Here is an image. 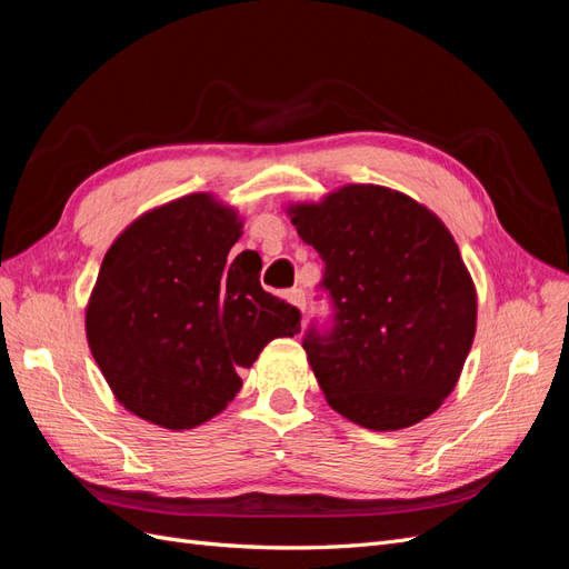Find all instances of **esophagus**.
<instances>
[{"mask_svg": "<svg viewBox=\"0 0 569 569\" xmlns=\"http://www.w3.org/2000/svg\"><path fill=\"white\" fill-rule=\"evenodd\" d=\"M284 299L291 303V306H297L299 308V311L303 313L306 311V295H303V291L301 289H289V291H284Z\"/></svg>", "mask_w": 569, "mask_h": 569, "instance_id": "esophagus-1", "label": "esophagus"}]
</instances>
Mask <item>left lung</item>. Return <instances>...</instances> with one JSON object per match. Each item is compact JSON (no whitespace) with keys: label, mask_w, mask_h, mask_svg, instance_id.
<instances>
[{"label":"left lung","mask_w":569,"mask_h":569,"mask_svg":"<svg viewBox=\"0 0 569 569\" xmlns=\"http://www.w3.org/2000/svg\"><path fill=\"white\" fill-rule=\"evenodd\" d=\"M284 211L322 258L337 308L330 337L303 339L325 401L375 432L432 416L477 330V289L449 228L382 184H343Z\"/></svg>","instance_id":"8db88e82"}]
</instances>
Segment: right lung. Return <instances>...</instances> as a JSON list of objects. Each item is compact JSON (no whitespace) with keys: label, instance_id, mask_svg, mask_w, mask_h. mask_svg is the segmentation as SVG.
<instances>
[{"label":"right lung","instance_id":"obj_1","mask_svg":"<svg viewBox=\"0 0 569 569\" xmlns=\"http://www.w3.org/2000/svg\"><path fill=\"white\" fill-rule=\"evenodd\" d=\"M244 218L213 192L137 216L101 261L84 335L116 401L163 429H194L228 408L272 339L301 332L268 295L261 266L228 253Z\"/></svg>","mask_w":569,"mask_h":569}]
</instances>
